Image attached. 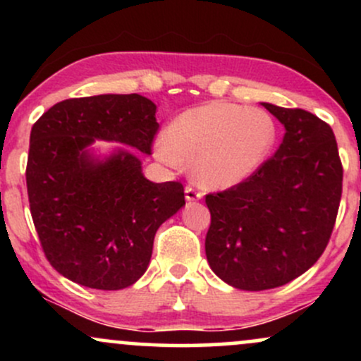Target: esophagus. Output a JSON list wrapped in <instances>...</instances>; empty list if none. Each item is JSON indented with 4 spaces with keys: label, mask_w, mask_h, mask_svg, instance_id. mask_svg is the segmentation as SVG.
<instances>
[{
    "label": "esophagus",
    "mask_w": 361,
    "mask_h": 361,
    "mask_svg": "<svg viewBox=\"0 0 361 361\" xmlns=\"http://www.w3.org/2000/svg\"><path fill=\"white\" fill-rule=\"evenodd\" d=\"M185 197H186V200H188V202H192V200H200V198H202V192H198V190L195 188V186H192V185H186V188H185Z\"/></svg>",
    "instance_id": "esophagus-1"
}]
</instances>
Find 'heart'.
<instances>
[{"label":"heart","mask_w":361,"mask_h":361,"mask_svg":"<svg viewBox=\"0 0 361 361\" xmlns=\"http://www.w3.org/2000/svg\"><path fill=\"white\" fill-rule=\"evenodd\" d=\"M275 137V122L264 110L214 102L173 120L156 152L173 166H192L195 180L207 188H229L256 173Z\"/></svg>","instance_id":"1"}]
</instances>
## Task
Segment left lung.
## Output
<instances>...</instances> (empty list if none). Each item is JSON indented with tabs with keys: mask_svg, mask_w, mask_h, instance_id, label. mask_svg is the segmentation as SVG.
<instances>
[{
	"mask_svg": "<svg viewBox=\"0 0 361 361\" xmlns=\"http://www.w3.org/2000/svg\"><path fill=\"white\" fill-rule=\"evenodd\" d=\"M285 126L279 151L256 173L205 195V252L215 275L241 290L281 287L324 252L341 202L336 137L307 110L263 103Z\"/></svg>",
	"mask_w": 361,
	"mask_h": 361,
	"instance_id": "1",
	"label": "left lung"
}]
</instances>
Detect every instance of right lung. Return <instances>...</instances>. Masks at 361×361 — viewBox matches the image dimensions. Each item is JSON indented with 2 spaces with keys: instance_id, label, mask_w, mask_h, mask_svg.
I'll use <instances>...</instances> for the list:
<instances>
[{
  "instance_id": "obj_1",
  "label": "right lung",
  "mask_w": 361,
  "mask_h": 361,
  "mask_svg": "<svg viewBox=\"0 0 361 361\" xmlns=\"http://www.w3.org/2000/svg\"><path fill=\"white\" fill-rule=\"evenodd\" d=\"M159 130L156 105L140 94L69 98L34 123L27 192L40 246L62 276L120 290L147 270L156 231L185 205L180 181L152 183L139 157L118 151L94 161V139L151 154Z\"/></svg>"
}]
</instances>
